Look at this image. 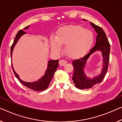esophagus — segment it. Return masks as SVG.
<instances>
[{"label":"esophagus","mask_w":122,"mask_h":122,"mask_svg":"<svg viewBox=\"0 0 122 122\" xmlns=\"http://www.w3.org/2000/svg\"><path fill=\"white\" fill-rule=\"evenodd\" d=\"M66 63H67V61H65V60H63V59L60 60L59 61V64L61 66H64V65L66 64Z\"/></svg>","instance_id":"1"}]
</instances>
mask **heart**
<instances>
[{
    "instance_id": "heart-1",
    "label": "heart",
    "mask_w": 122,
    "mask_h": 122,
    "mask_svg": "<svg viewBox=\"0 0 122 122\" xmlns=\"http://www.w3.org/2000/svg\"><path fill=\"white\" fill-rule=\"evenodd\" d=\"M94 35L89 30L80 25H67L60 28L57 36H51V46L56 53L61 52L65 44L66 53L71 58H79L88 51L94 42Z\"/></svg>"
}]
</instances>
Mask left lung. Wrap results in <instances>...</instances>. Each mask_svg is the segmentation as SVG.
<instances>
[{
  "mask_svg": "<svg viewBox=\"0 0 122 122\" xmlns=\"http://www.w3.org/2000/svg\"><path fill=\"white\" fill-rule=\"evenodd\" d=\"M82 20L87 21L86 20ZM90 24L94 29L95 32L97 33L95 46L92 48L91 51L87 55L84 56L82 58L75 60L72 62L74 72L72 79L75 87L80 89L90 88L93 86L102 82L107 71L109 63L110 45L108 42L106 34L102 28L92 22H90ZM98 51H100L103 56V66L102 70L100 74L98 76H94L93 78H89L85 73L84 69L85 65L90 56Z\"/></svg>",
  "mask_w": 122,
  "mask_h": 122,
  "instance_id": "obj_1",
  "label": "left lung"
}]
</instances>
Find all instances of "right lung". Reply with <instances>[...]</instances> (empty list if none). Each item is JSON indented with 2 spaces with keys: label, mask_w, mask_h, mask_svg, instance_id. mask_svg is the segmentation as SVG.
Wrapping results in <instances>:
<instances>
[{
  "label": "right lung",
  "mask_w": 122,
  "mask_h": 122,
  "mask_svg": "<svg viewBox=\"0 0 122 122\" xmlns=\"http://www.w3.org/2000/svg\"><path fill=\"white\" fill-rule=\"evenodd\" d=\"M29 26L30 25H28L27 27L24 28L23 29H28L29 28ZM25 34L26 33L25 31L22 30H20L16 34L15 38V40L14 41V43H13V44L12 45L11 47V61H12L13 50L14 49L15 46L16 45L17 42H18V40L20 39V37L24 34ZM58 61L59 60H50V61H48L47 67L46 71L45 72L44 75L42 76L40 79H39L36 81H34L33 82H25L23 81V80H22L20 78L19 75L17 74L15 70H14L12 62H11V65H12V67L13 71H14L15 75L16 76V78L19 80L20 83H22V85H23L24 86L28 87V88L34 90V91H41L47 88L48 86H49L50 82L51 81L52 78H53L54 74H55L56 70H57V67L58 66Z\"/></svg>",
  "instance_id": "obj_1"
}]
</instances>
